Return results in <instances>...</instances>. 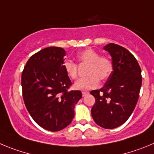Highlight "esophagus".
<instances>
[{
    "label": "esophagus",
    "mask_w": 154,
    "mask_h": 154,
    "mask_svg": "<svg viewBox=\"0 0 154 154\" xmlns=\"http://www.w3.org/2000/svg\"><path fill=\"white\" fill-rule=\"evenodd\" d=\"M88 94H89V92H87V91H83V92H82L83 97H85L86 95H87Z\"/></svg>",
    "instance_id": "1"
}]
</instances>
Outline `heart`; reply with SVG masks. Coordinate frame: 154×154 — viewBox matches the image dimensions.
Segmentation results:
<instances>
[{
	"mask_svg": "<svg viewBox=\"0 0 154 154\" xmlns=\"http://www.w3.org/2000/svg\"><path fill=\"white\" fill-rule=\"evenodd\" d=\"M80 63L89 64L87 67V77L80 78L74 84V87L78 91H89L99 86L100 80L109 78L113 71V63L106 56H100V54L93 49H86L80 51L77 55ZM64 71L70 79L77 77V65L71 60H66L63 64Z\"/></svg>",
	"mask_w": 154,
	"mask_h": 154,
	"instance_id": "heart-1",
	"label": "heart"
}]
</instances>
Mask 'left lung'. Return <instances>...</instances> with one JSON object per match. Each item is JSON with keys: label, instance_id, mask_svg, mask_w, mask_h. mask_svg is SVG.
I'll use <instances>...</instances> for the list:
<instances>
[{"label": "left lung", "instance_id": "8db88e82", "mask_svg": "<svg viewBox=\"0 0 154 154\" xmlns=\"http://www.w3.org/2000/svg\"><path fill=\"white\" fill-rule=\"evenodd\" d=\"M103 49L111 56L113 71L101 89L91 92L96 100L91 115L100 127L113 129L128 120L137 103L142 84L141 69L126 48L110 43Z\"/></svg>", "mask_w": 154, "mask_h": 154}]
</instances>
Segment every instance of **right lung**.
I'll return each mask as SVG.
<instances>
[{
    "mask_svg": "<svg viewBox=\"0 0 154 154\" xmlns=\"http://www.w3.org/2000/svg\"><path fill=\"white\" fill-rule=\"evenodd\" d=\"M66 52L49 47L30 57L21 76L26 108L40 127L59 131L71 123L74 106L82 97L80 91L68 89L72 83L63 64Z\"/></svg>",
    "mask_w": 154,
    "mask_h": 154,
    "instance_id": "add662e5",
    "label": "right lung"
}]
</instances>
